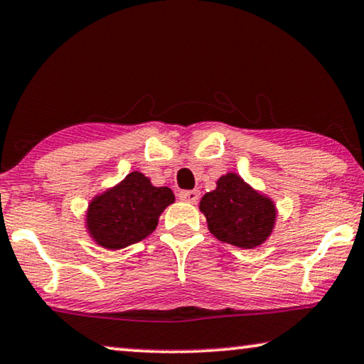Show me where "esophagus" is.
I'll return each instance as SVG.
<instances>
[{"instance_id":"1","label":"esophagus","mask_w":364,"mask_h":364,"mask_svg":"<svg viewBox=\"0 0 364 364\" xmlns=\"http://www.w3.org/2000/svg\"><path fill=\"white\" fill-rule=\"evenodd\" d=\"M178 198H181L182 202H187V203H197V200L200 198V192L198 191H183L178 193Z\"/></svg>"}]
</instances>
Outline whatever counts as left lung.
<instances>
[{
  "label": "left lung",
  "mask_w": 364,
  "mask_h": 364,
  "mask_svg": "<svg viewBox=\"0 0 364 364\" xmlns=\"http://www.w3.org/2000/svg\"><path fill=\"white\" fill-rule=\"evenodd\" d=\"M198 208L215 238L245 250L264 243L277 217L272 200L235 172L221 176L217 188L203 195Z\"/></svg>",
  "instance_id": "obj_1"
}]
</instances>
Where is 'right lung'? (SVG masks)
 <instances>
[{
    "mask_svg": "<svg viewBox=\"0 0 364 364\" xmlns=\"http://www.w3.org/2000/svg\"><path fill=\"white\" fill-rule=\"evenodd\" d=\"M173 202L169 187H154L144 173L129 172L117 186L92 198L85 215L87 231L105 250H123L149 236L161 213Z\"/></svg>",
    "mask_w": 364,
    "mask_h": 364,
    "instance_id": "1",
    "label": "right lung"
}]
</instances>
